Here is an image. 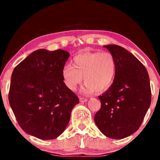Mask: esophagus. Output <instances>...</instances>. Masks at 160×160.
<instances>
[{"instance_id":"34e87169","label":"esophagus","mask_w":160,"mask_h":160,"mask_svg":"<svg viewBox=\"0 0 160 160\" xmlns=\"http://www.w3.org/2000/svg\"><path fill=\"white\" fill-rule=\"evenodd\" d=\"M87 101H88V99L84 98V97H80V102L83 103V102H86Z\"/></svg>"}]
</instances>
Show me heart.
I'll return each instance as SVG.
<instances>
[{
	"mask_svg": "<svg viewBox=\"0 0 160 160\" xmlns=\"http://www.w3.org/2000/svg\"><path fill=\"white\" fill-rule=\"evenodd\" d=\"M72 67L64 66L62 77L66 88L76 90L82 80L85 85L82 92L90 94L102 92L109 89L114 81L116 73L115 58L109 52H85L75 56L72 61Z\"/></svg>",
	"mask_w": 160,
	"mask_h": 160,
	"instance_id": "b5f03b06",
	"label": "heart"
}]
</instances>
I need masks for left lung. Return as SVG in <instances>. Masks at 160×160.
Masks as SVG:
<instances>
[{"mask_svg": "<svg viewBox=\"0 0 160 160\" xmlns=\"http://www.w3.org/2000/svg\"><path fill=\"white\" fill-rule=\"evenodd\" d=\"M115 58L116 73L109 90L99 97L94 122L103 134L122 139L140 128L151 103L148 72L141 62L118 45L104 46Z\"/></svg>", "mask_w": 160, "mask_h": 160, "instance_id": "8db88e82", "label": "left lung"}]
</instances>
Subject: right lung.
I'll return each instance as SVG.
<instances>
[{
  "instance_id": "obj_1",
  "label": "right lung",
  "mask_w": 160,
  "mask_h": 160,
  "mask_svg": "<svg viewBox=\"0 0 160 160\" xmlns=\"http://www.w3.org/2000/svg\"><path fill=\"white\" fill-rule=\"evenodd\" d=\"M69 53L38 49L16 66L8 99L19 126L42 140H52L66 129L79 98L63 82L62 70Z\"/></svg>"
}]
</instances>
